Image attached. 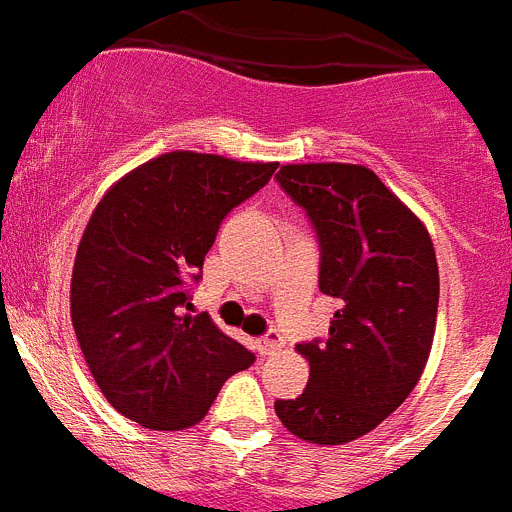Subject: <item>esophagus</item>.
<instances>
[{
	"label": "esophagus",
	"instance_id": "1",
	"mask_svg": "<svg viewBox=\"0 0 512 512\" xmlns=\"http://www.w3.org/2000/svg\"><path fill=\"white\" fill-rule=\"evenodd\" d=\"M280 349V336L278 334H270L265 336V339H260L257 342V352L262 354V357H270V354H275Z\"/></svg>",
	"mask_w": 512,
	"mask_h": 512
}]
</instances>
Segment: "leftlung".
<instances>
[{"instance_id":"left-lung-1","label":"left lung","mask_w":512,"mask_h":512,"mask_svg":"<svg viewBox=\"0 0 512 512\" xmlns=\"http://www.w3.org/2000/svg\"><path fill=\"white\" fill-rule=\"evenodd\" d=\"M280 186L321 239L319 288L339 301L324 344H298L311 375L275 400L290 434L339 446L370 434L426 370L439 311V265L426 224L367 165L290 163Z\"/></svg>"}]
</instances>
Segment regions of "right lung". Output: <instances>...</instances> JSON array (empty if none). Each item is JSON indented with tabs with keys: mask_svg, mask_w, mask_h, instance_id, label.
I'll return each instance as SVG.
<instances>
[{
	"mask_svg": "<svg viewBox=\"0 0 512 512\" xmlns=\"http://www.w3.org/2000/svg\"><path fill=\"white\" fill-rule=\"evenodd\" d=\"M278 163L173 150L101 196L78 242L71 321L104 398L153 431L204 421L229 375L255 362L209 313H183L224 216Z\"/></svg>",
	"mask_w": 512,
	"mask_h": 512,
	"instance_id": "1",
	"label": "right lung"
}]
</instances>
